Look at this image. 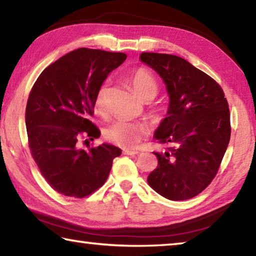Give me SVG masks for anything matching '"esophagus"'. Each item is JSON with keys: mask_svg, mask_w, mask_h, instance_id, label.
<instances>
[{"mask_svg": "<svg viewBox=\"0 0 256 256\" xmlns=\"http://www.w3.org/2000/svg\"><path fill=\"white\" fill-rule=\"evenodd\" d=\"M123 154H128V156H134V154H138V151H134V150L124 149V150H123Z\"/></svg>", "mask_w": 256, "mask_h": 256, "instance_id": "34e87169", "label": "esophagus"}]
</instances>
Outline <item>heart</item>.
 Instances as JSON below:
<instances>
[{
    "label": "heart",
    "mask_w": 256,
    "mask_h": 256,
    "mask_svg": "<svg viewBox=\"0 0 256 256\" xmlns=\"http://www.w3.org/2000/svg\"><path fill=\"white\" fill-rule=\"evenodd\" d=\"M130 84L134 92L138 94L144 102H150L158 92V84L154 76L144 68H138L133 70L128 76ZM108 92L107 84H102L94 94V106L98 112H104L106 108V99ZM146 132L144 124L131 122L128 120H118L112 123L105 130V138L116 146L124 149H133L138 144Z\"/></svg>",
    "instance_id": "1"
}]
</instances>
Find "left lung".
Listing matches in <instances>:
<instances>
[{"label":"left lung","instance_id":"1","mask_svg":"<svg viewBox=\"0 0 256 256\" xmlns=\"http://www.w3.org/2000/svg\"><path fill=\"white\" fill-rule=\"evenodd\" d=\"M140 60L162 76L170 94L167 118L156 130L158 166L148 183L172 201L192 198L218 172L230 140V115L224 90L206 73L176 55L141 53Z\"/></svg>","mask_w":256,"mask_h":256}]
</instances>
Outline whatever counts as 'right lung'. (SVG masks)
I'll use <instances>...</instances> for the list:
<instances>
[{
  "instance_id": "add662e5",
  "label": "right lung",
  "mask_w": 256,
  "mask_h": 256,
  "mask_svg": "<svg viewBox=\"0 0 256 256\" xmlns=\"http://www.w3.org/2000/svg\"><path fill=\"white\" fill-rule=\"evenodd\" d=\"M125 60L124 53L78 48L47 66L32 88L26 107L30 152L47 183L60 194L90 196L105 184L112 160L122 154L105 144L84 150L79 142L100 136L90 120L94 94Z\"/></svg>"
}]
</instances>
